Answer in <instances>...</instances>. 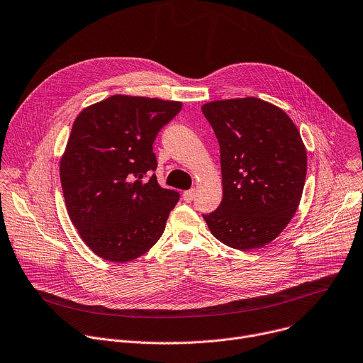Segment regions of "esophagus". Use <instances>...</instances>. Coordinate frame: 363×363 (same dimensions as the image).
Wrapping results in <instances>:
<instances>
[{
  "label": "esophagus",
  "instance_id": "esophagus-1",
  "mask_svg": "<svg viewBox=\"0 0 363 363\" xmlns=\"http://www.w3.org/2000/svg\"><path fill=\"white\" fill-rule=\"evenodd\" d=\"M194 196H195V189H188V191H184V194H182V199L185 203L192 201Z\"/></svg>",
  "mask_w": 363,
  "mask_h": 363
}]
</instances>
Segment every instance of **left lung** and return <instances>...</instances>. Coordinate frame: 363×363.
Returning <instances> with one entry per match:
<instances>
[{
  "label": "left lung",
  "mask_w": 363,
  "mask_h": 363,
  "mask_svg": "<svg viewBox=\"0 0 363 363\" xmlns=\"http://www.w3.org/2000/svg\"><path fill=\"white\" fill-rule=\"evenodd\" d=\"M220 145L223 200L204 216L211 235L238 249L275 240L300 206L307 150L298 128L260 98H232L201 107Z\"/></svg>",
  "instance_id": "8db88e82"
}]
</instances>
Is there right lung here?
Masks as SVG:
<instances>
[{"label": "right lung", "instance_id": "1", "mask_svg": "<svg viewBox=\"0 0 363 363\" xmlns=\"http://www.w3.org/2000/svg\"><path fill=\"white\" fill-rule=\"evenodd\" d=\"M181 101L113 95L85 107L60 157L65 204L81 239L108 262L125 263L160 239L179 194L159 186L153 142Z\"/></svg>", "mask_w": 363, "mask_h": 363}]
</instances>
